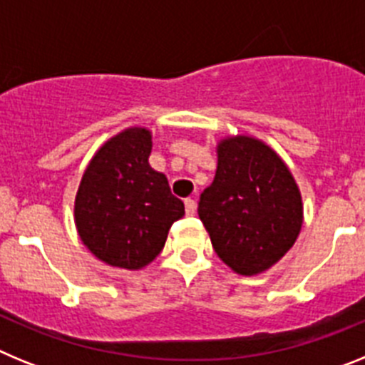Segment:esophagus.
<instances>
[{
  "instance_id": "34e87169",
  "label": "esophagus",
  "mask_w": 365,
  "mask_h": 365,
  "mask_svg": "<svg viewBox=\"0 0 365 365\" xmlns=\"http://www.w3.org/2000/svg\"><path fill=\"white\" fill-rule=\"evenodd\" d=\"M185 208H186V215H193L195 214V210H197V202L193 201V199H186Z\"/></svg>"
}]
</instances>
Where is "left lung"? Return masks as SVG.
<instances>
[{
    "label": "left lung",
    "instance_id": "left-lung-1",
    "mask_svg": "<svg viewBox=\"0 0 365 365\" xmlns=\"http://www.w3.org/2000/svg\"><path fill=\"white\" fill-rule=\"evenodd\" d=\"M212 247L234 272L254 276L278 263L303 222L302 195L287 164L252 137L217 146V172L199 199Z\"/></svg>",
    "mask_w": 365,
    "mask_h": 365
}]
</instances>
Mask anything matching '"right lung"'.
I'll list each match as a JSON object with an SVG mask.
<instances>
[{
  "instance_id": "right-lung-1",
  "label": "right lung",
  "mask_w": 365,
  "mask_h": 365,
  "mask_svg": "<svg viewBox=\"0 0 365 365\" xmlns=\"http://www.w3.org/2000/svg\"><path fill=\"white\" fill-rule=\"evenodd\" d=\"M151 133L130 128L109 138L87 166L74 201L80 240L98 259L137 270L159 256L185 215L164 173L148 163Z\"/></svg>"
}]
</instances>
